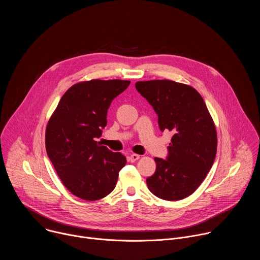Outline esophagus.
Here are the masks:
<instances>
[{"instance_id":"1","label":"esophagus","mask_w":260,"mask_h":260,"mask_svg":"<svg viewBox=\"0 0 260 260\" xmlns=\"http://www.w3.org/2000/svg\"><path fill=\"white\" fill-rule=\"evenodd\" d=\"M139 158H140V155H139V154H135V153H133V154H131V155L128 156V159H129V161H132V162L137 161Z\"/></svg>"}]
</instances>
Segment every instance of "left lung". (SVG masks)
Instances as JSON below:
<instances>
[{"instance_id": "obj_1", "label": "left lung", "mask_w": 260, "mask_h": 260, "mask_svg": "<svg viewBox=\"0 0 260 260\" xmlns=\"http://www.w3.org/2000/svg\"><path fill=\"white\" fill-rule=\"evenodd\" d=\"M137 90L158 116L161 132L174 134L167 159L155 157V173L147 178L149 190L166 201L192 194L215 160L217 133L202 95L191 86L171 80L139 81Z\"/></svg>"}]
</instances>
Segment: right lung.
<instances>
[{
    "label": "right lung",
    "mask_w": 260,
    "mask_h": 260,
    "mask_svg": "<svg viewBox=\"0 0 260 260\" xmlns=\"http://www.w3.org/2000/svg\"><path fill=\"white\" fill-rule=\"evenodd\" d=\"M127 80L93 79L74 84L61 96L45 133V145L66 188L85 201L113 191L126 158L95 139L107 125L112 101L129 85Z\"/></svg>",
    "instance_id": "right-lung-1"
}]
</instances>
